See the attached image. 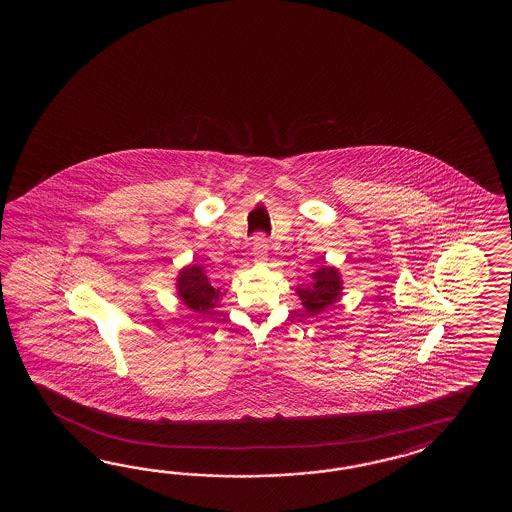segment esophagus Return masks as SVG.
<instances>
[{"mask_svg":"<svg viewBox=\"0 0 512 512\" xmlns=\"http://www.w3.org/2000/svg\"><path fill=\"white\" fill-rule=\"evenodd\" d=\"M267 251H269V245H267V238L265 236H256L254 241H252V256H254V260L267 261Z\"/></svg>","mask_w":512,"mask_h":512,"instance_id":"34e87169","label":"esophagus"}]
</instances>
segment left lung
I'll return each instance as SVG.
<instances>
[{"mask_svg": "<svg viewBox=\"0 0 512 512\" xmlns=\"http://www.w3.org/2000/svg\"><path fill=\"white\" fill-rule=\"evenodd\" d=\"M294 291L302 300L307 316H316L333 307L342 298L344 282L335 265H322L309 276V282L296 285Z\"/></svg>", "mask_w": 512, "mask_h": 512, "instance_id": "left-lung-1", "label": "left lung"}]
</instances>
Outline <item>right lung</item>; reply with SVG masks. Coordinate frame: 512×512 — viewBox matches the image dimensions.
Wrapping results in <instances>:
<instances>
[{"instance_id": "1", "label": "right lung", "mask_w": 512, "mask_h": 512, "mask_svg": "<svg viewBox=\"0 0 512 512\" xmlns=\"http://www.w3.org/2000/svg\"><path fill=\"white\" fill-rule=\"evenodd\" d=\"M175 291L177 298L186 305L188 309L201 313V315H212L218 307L225 291L221 287H214L207 276L205 267L190 263L185 265L175 280Z\"/></svg>"}]
</instances>
